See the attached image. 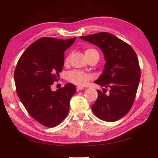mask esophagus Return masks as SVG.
I'll return each instance as SVG.
<instances>
[{
  "mask_svg": "<svg viewBox=\"0 0 158 158\" xmlns=\"http://www.w3.org/2000/svg\"><path fill=\"white\" fill-rule=\"evenodd\" d=\"M84 88H82V87H80V86H77L76 87V90H77V92H79V91L82 90V89H84Z\"/></svg>",
  "mask_w": 158,
  "mask_h": 158,
  "instance_id": "esophagus-1",
  "label": "esophagus"
}]
</instances>
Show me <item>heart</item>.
<instances>
[{"mask_svg":"<svg viewBox=\"0 0 158 158\" xmlns=\"http://www.w3.org/2000/svg\"><path fill=\"white\" fill-rule=\"evenodd\" d=\"M95 52H98L96 50L94 49H88L85 51V55L88 57L92 55ZM68 58L66 59V62H67ZM66 78L69 82L76 84L79 86H84V85H87L89 80L92 78V76L89 74L84 73L82 71L80 70H73L70 71L67 74L66 76Z\"/></svg>","mask_w":158,"mask_h":158,"instance_id":"heart-1","label":"heart"}]
</instances>
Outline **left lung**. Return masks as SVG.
I'll return each instance as SVG.
<instances>
[{
	"label": "left lung",
	"mask_w": 158,
	"mask_h": 158,
	"mask_svg": "<svg viewBox=\"0 0 158 158\" xmlns=\"http://www.w3.org/2000/svg\"><path fill=\"white\" fill-rule=\"evenodd\" d=\"M98 46L104 54L103 74L95 80L109 93L98 89V98L92 109L95 115L107 122L121 118L131 109L140 79V69L135 51L127 43L107 32L80 37Z\"/></svg>",
	"instance_id": "8db88e82"
}]
</instances>
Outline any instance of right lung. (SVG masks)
Wrapping results in <instances>:
<instances>
[{
  "mask_svg": "<svg viewBox=\"0 0 158 158\" xmlns=\"http://www.w3.org/2000/svg\"><path fill=\"white\" fill-rule=\"evenodd\" d=\"M76 39L40 38L22 55L14 71L19 98L30 115L45 127H56L64 120L76 92L73 84L55 92L51 88L63 69L64 51Z\"/></svg>",
  "mask_w": 158,
  "mask_h": 158,
  "instance_id": "obj_1",
  "label": "right lung"
}]
</instances>
